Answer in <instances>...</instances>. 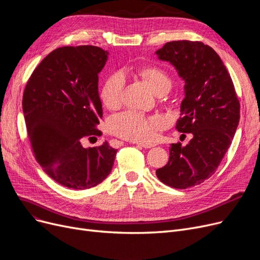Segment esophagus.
Wrapping results in <instances>:
<instances>
[{
    "instance_id": "obj_1",
    "label": "esophagus",
    "mask_w": 260,
    "mask_h": 260,
    "mask_svg": "<svg viewBox=\"0 0 260 260\" xmlns=\"http://www.w3.org/2000/svg\"><path fill=\"white\" fill-rule=\"evenodd\" d=\"M139 146L141 147H144V148H151V147H154L156 144L155 143H148V142H145V143H137Z\"/></svg>"
}]
</instances>
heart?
<instances>
[{
	"mask_svg": "<svg viewBox=\"0 0 260 260\" xmlns=\"http://www.w3.org/2000/svg\"><path fill=\"white\" fill-rule=\"evenodd\" d=\"M139 74L157 94L166 93L172 85L169 75L162 68L147 65L140 68ZM124 88V77L121 73L108 76L102 85L101 100L108 108H116L122 100ZM165 126L161 117H145L139 113L125 112L113 117L108 123V128L120 138L131 141L143 142L153 139L157 133Z\"/></svg>",
	"mask_w": 260,
	"mask_h": 260,
	"instance_id": "1",
	"label": "heart"
}]
</instances>
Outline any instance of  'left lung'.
Here are the masks:
<instances>
[{
  "mask_svg": "<svg viewBox=\"0 0 260 260\" xmlns=\"http://www.w3.org/2000/svg\"><path fill=\"white\" fill-rule=\"evenodd\" d=\"M156 53L185 82L176 129L193 135L185 146L171 144L169 162L156 175L165 184L183 189L209 179L219 167L238 126L240 104L223 62L209 45L172 41Z\"/></svg>",
  "mask_w": 260,
  "mask_h": 260,
  "instance_id": "left-lung-1",
  "label": "left lung"
}]
</instances>
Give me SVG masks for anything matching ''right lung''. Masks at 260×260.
Masks as SVG:
<instances>
[{
    "label": "right lung",
    "instance_id": "1",
    "mask_svg": "<svg viewBox=\"0 0 260 260\" xmlns=\"http://www.w3.org/2000/svg\"><path fill=\"white\" fill-rule=\"evenodd\" d=\"M107 54L91 45L59 47L36 67L24 89L23 113L35 158L66 187L98 185L114 166L117 149L107 142L82 146L85 137L102 135L97 128L103 116L98 75Z\"/></svg>",
    "mask_w": 260,
    "mask_h": 260
}]
</instances>
